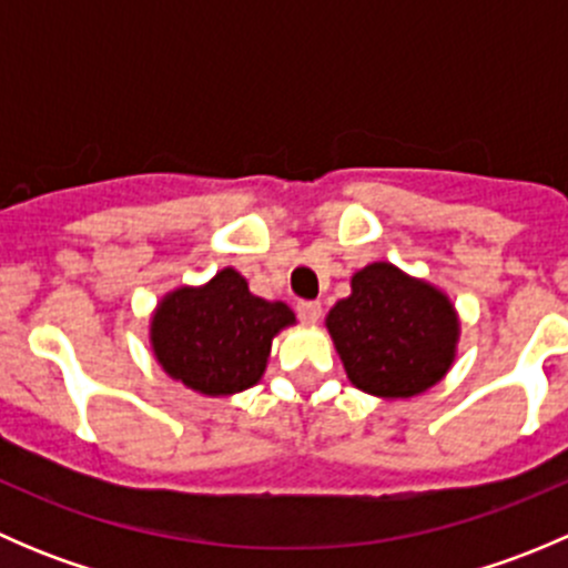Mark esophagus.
Returning <instances> with one entry per match:
<instances>
[{
	"instance_id": "esophagus-1",
	"label": "esophagus",
	"mask_w": 568,
	"mask_h": 568,
	"mask_svg": "<svg viewBox=\"0 0 568 568\" xmlns=\"http://www.w3.org/2000/svg\"><path fill=\"white\" fill-rule=\"evenodd\" d=\"M296 313H300V318L305 321V324H316L321 318V302H313V300H302L300 305H296Z\"/></svg>"
}]
</instances>
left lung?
Instances as JSON below:
<instances>
[{
  "label": "left lung",
  "instance_id": "8db88e82",
  "mask_svg": "<svg viewBox=\"0 0 568 568\" xmlns=\"http://www.w3.org/2000/svg\"><path fill=\"white\" fill-rule=\"evenodd\" d=\"M326 329L348 382L387 400L443 382L462 335L448 294L387 261L354 272L352 294L326 313Z\"/></svg>",
  "mask_w": 568,
  "mask_h": 568
}]
</instances>
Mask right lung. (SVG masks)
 Masks as SVG:
<instances>
[{"label":"right lung","mask_w":568,"mask_h":568,"mask_svg":"<svg viewBox=\"0 0 568 568\" xmlns=\"http://www.w3.org/2000/svg\"><path fill=\"white\" fill-rule=\"evenodd\" d=\"M296 324L285 302L261 300L236 268L170 291L151 316V348L170 379L200 395L257 385L277 332Z\"/></svg>","instance_id":"right-lung-1"}]
</instances>
